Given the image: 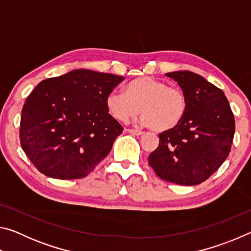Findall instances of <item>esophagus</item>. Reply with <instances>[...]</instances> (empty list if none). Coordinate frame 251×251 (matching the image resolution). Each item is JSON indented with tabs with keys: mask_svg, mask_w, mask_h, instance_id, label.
Wrapping results in <instances>:
<instances>
[{
	"mask_svg": "<svg viewBox=\"0 0 251 251\" xmlns=\"http://www.w3.org/2000/svg\"><path fill=\"white\" fill-rule=\"evenodd\" d=\"M127 133H130L133 135H136V136H142L144 133L142 130H137V129H125Z\"/></svg>",
	"mask_w": 251,
	"mask_h": 251,
	"instance_id": "1",
	"label": "esophagus"
}]
</instances>
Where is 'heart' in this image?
Returning a JSON list of instances; mask_svg holds the SVG:
<instances>
[{"label": "heart", "mask_w": 251, "mask_h": 251, "mask_svg": "<svg viewBox=\"0 0 251 251\" xmlns=\"http://www.w3.org/2000/svg\"><path fill=\"white\" fill-rule=\"evenodd\" d=\"M106 106L117 121L126 122L141 112L142 125L155 131H167L180 124L187 109V99L180 88L145 76L126 84L124 93H109Z\"/></svg>", "instance_id": "obj_1"}]
</instances>
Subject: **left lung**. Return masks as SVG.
<instances>
[{
  "mask_svg": "<svg viewBox=\"0 0 251 251\" xmlns=\"http://www.w3.org/2000/svg\"><path fill=\"white\" fill-rule=\"evenodd\" d=\"M181 87L187 109L180 124L159 134L148 164L161 179L194 186L209 178L230 152L235 118L220 88L189 71L167 73Z\"/></svg>",
  "mask_w": 251,
  "mask_h": 251,
  "instance_id": "obj_1",
  "label": "left lung"
}]
</instances>
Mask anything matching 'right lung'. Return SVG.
<instances>
[{
	"instance_id": "right-lung-1",
	"label": "right lung",
	"mask_w": 251,
	"mask_h": 251,
	"mask_svg": "<svg viewBox=\"0 0 251 251\" xmlns=\"http://www.w3.org/2000/svg\"><path fill=\"white\" fill-rule=\"evenodd\" d=\"M123 79L79 69L42 80L21 115V146L34 166L57 179H78L94 171L123 133L106 106Z\"/></svg>"
}]
</instances>
